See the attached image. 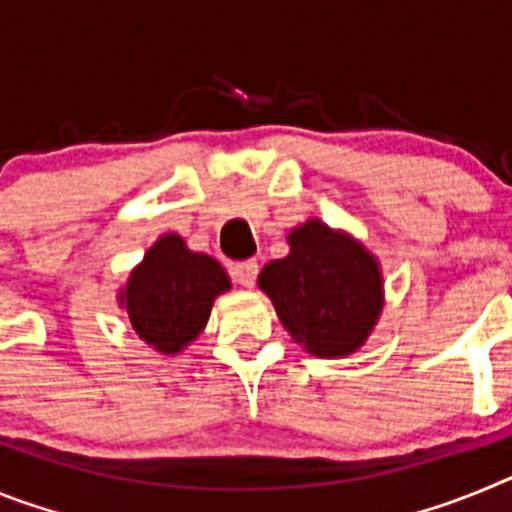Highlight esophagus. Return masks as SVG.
Returning <instances> with one entry per match:
<instances>
[{
	"mask_svg": "<svg viewBox=\"0 0 512 512\" xmlns=\"http://www.w3.org/2000/svg\"><path fill=\"white\" fill-rule=\"evenodd\" d=\"M233 277L243 287H253L256 277H259V264L256 261H241V264L233 266Z\"/></svg>",
	"mask_w": 512,
	"mask_h": 512,
	"instance_id": "obj_1",
	"label": "esophagus"
}]
</instances>
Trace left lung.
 Returning a JSON list of instances; mask_svg holds the SVG:
<instances>
[{
    "label": "left lung",
    "mask_w": 512,
    "mask_h": 512,
    "mask_svg": "<svg viewBox=\"0 0 512 512\" xmlns=\"http://www.w3.org/2000/svg\"><path fill=\"white\" fill-rule=\"evenodd\" d=\"M287 243V256L261 269L259 287L307 354H354L382 315L379 261L356 238L320 220L292 230Z\"/></svg>",
    "instance_id": "left-lung-1"
}]
</instances>
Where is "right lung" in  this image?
Returning a JSON list of instances; mask_svg holds the SVG:
<instances>
[{"label": "right lung", "mask_w": 512, "mask_h": 512, "mask_svg": "<svg viewBox=\"0 0 512 512\" xmlns=\"http://www.w3.org/2000/svg\"><path fill=\"white\" fill-rule=\"evenodd\" d=\"M228 289V274L212 256L189 251L182 235L166 233L130 271L120 305L148 346L179 354L200 336L212 302Z\"/></svg>", "instance_id": "obj_1"}]
</instances>
